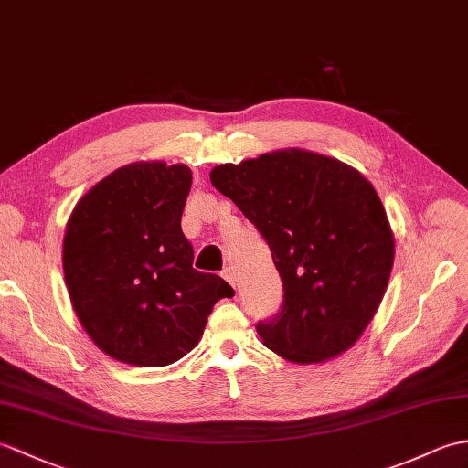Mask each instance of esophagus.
Returning <instances> with one entry per match:
<instances>
[{"instance_id": "obj_1", "label": "esophagus", "mask_w": 468, "mask_h": 468, "mask_svg": "<svg viewBox=\"0 0 468 468\" xmlns=\"http://www.w3.org/2000/svg\"><path fill=\"white\" fill-rule=\"evenodd\" d=\"M221 277L227 281V283L235 287V281H237V277H235V271H233L231 267H225V269L221 271Z\"/></svg>"}]
</instances>
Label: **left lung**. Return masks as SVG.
Segmentation results:
<instances>
[{
	"instance_id": "1",
	"label": "left lung",
	"mask_w": 468,
	"mask_h": 468,
	"mask_svg": "<svg viewBox=\"0 0 468 468\" xmlns=\"http://www.w3.org/2000/svg\"><path fill=\"white\" fill-rule=\"evenodd\" d=\"M265 239L283 305L257 323L265 346L292 363H321L356 343L381 305L395 239L373 185L339 159L283 149L211 171Z\"/></svg>"
}]
</instances>
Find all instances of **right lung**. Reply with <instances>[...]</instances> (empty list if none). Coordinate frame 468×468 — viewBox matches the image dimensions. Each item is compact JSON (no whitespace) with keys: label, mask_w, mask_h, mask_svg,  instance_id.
I'll list each match as a JSON object with an SVG mask.
<instances>
[{"label":"right lung","mask_w":468,"mask_h":468,"mask_svg":"<svg viewBox=\"0 0 468 468\" xmlns=\"http://www.w3.org/2000/svg\"><path fill=\"white\" fill-rule=\"evenodd\" d=\"M187 165L137 161L75 205L63 237L71 305L91 341L117 361L165 367L199 343L213 305L235 291L193 269L181 231Z\"/></svg>","instance_id":"add662e5"}]
</instances>
